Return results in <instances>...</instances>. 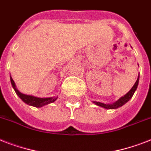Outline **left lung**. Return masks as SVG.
<instances>
[{
	"mask_svg": "<svg viewBox=\"0 0 151 151\" xmlns=\"http://www.w3.org/2000/svg\"><path fill=\"white\" fill-rule=\"evenodd\" d=\"M139 74L138 76V78L136 80L135 85H133V87L132 88L131 90L129 91L127 94H125L124 96L121 97L117 101H116L115 103H112V104H104L103 103H99V102H93L95 104H96L97 106H102V107L105 108V109H117L118 107H121L122 106L125 104V103L129 101V99H131L132 96H133L134 92H136V88H137V86H138L139 84Z\"/></svg>",
	"mask_w": 151,
	"mask_h": 151,
	"instance_id": "obj_1",
	"label": "left lung"
}]
</instances>
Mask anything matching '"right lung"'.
I'll return each mask as SVG.
<instances>
[{"instance_id": "1", "label": "right lung", "mask_w": 151, "mask_h": 151, "mask_svg": "<svg viewBox=\"0 0 151 151\" xmlns=\"http://www.w3.org/2000/svg\"><path fill=\"white\" fill-rule=\"evenodd\" d=\"M10 80L13 88L15 90V93L19 96V97L20 99H22L24 103H26L27 104H28V105L29 106H35V107H41V106H43L53 103V102H55V101L58 99V96L49 97V98H38V97L33 96L22 94V93H21V92L16 88V87H15V82H14V81H13L12 78V77L10 78Z\"/></svg>"}]
</instances>
